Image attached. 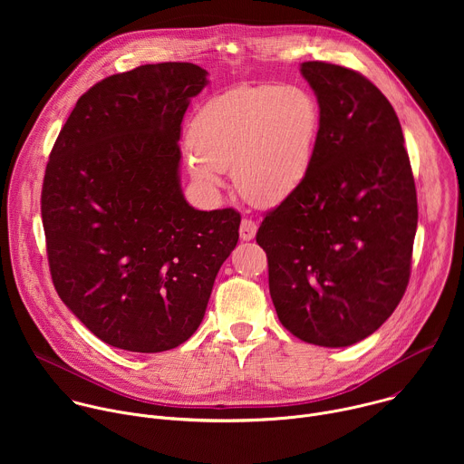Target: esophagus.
I'll use <instances>...</instances> for the list:
<instances>
[{
  "instance_id": "34e87169",
  "label": "esophagus",
  "mask_w": 464,
  "mask_h": 464,
  "mask_svg": "<svg viewBox=\"0 0 464 464\" xmlns=\"http://www.w3.org/2000/svg\"><path fill=\"white\" fill-rule=\"evenodd\" d=\"M238 233H240V238H242V240H246V242H247V240H253L255 235H256V224H255L251 218H242Z\"/></svg>"
}]
</instances>
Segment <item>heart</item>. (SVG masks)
I'll list each match as a JSON object with an SVG mask.
<instances>
[{"label": "heart", "mask_w": 464, "mask_h": 464, "mask_svg": "<svg viewBox=\"0 0 464 464\" xmlns=\"http://www.w3.org/2000/svg\"><path fill=\"white\" fill-rule=\"evenodd\" d=\"M321 108L303 86H237L209 99L192 119L187 158L192 179L217 192L231 169L246 202L274 208L306 181Z\"/></svg>", "instance_id": "1"}]
</instances>
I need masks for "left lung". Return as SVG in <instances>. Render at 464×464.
Instances as JSON below:
<instances>
[{
    "label": "left lung",
    "mask_w": 464,
    "mask_h": 464,
    "mask_svg": "<svg viewBox=\"0 0 464 464\" xmlns=\"http://www.w3.org/2000/svg\"><path fill=\"white\" fill-rule=\"evenodd\" d=\"M321 108L303 187L264 217L270 295L290 333L321 347L371 336L410 283L417 190L401 121L362 73L303 62Z\"/></svg>",
    "instance_id": "left-lung-1"
}]
</instances>
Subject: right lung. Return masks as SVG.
<instances>
[{"mask_svg":"<svg viewBox=\"0 0 464 464\" xmlns=\"http://www.w3.org/2000/svg\"><path fill=\"white\" fill-rule=\"evenodd\" d=\"M206 86L188 62L111 75L77 101L51 150L42 220L53 285L111 347L187 342L238 242L235 209L198 211L179 185L181 121Z\"/></svg>","mask_w":464,"mask_h":464,"instance_id":"1","label":"right lung"}]
</instances>
